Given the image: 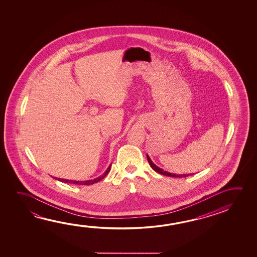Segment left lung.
Instances as JSON below:
<instances>
[{"mask_svg": "<svg viewBox=\"0 0 257 257\" xmlns=\"http://www.w3.org/2000/svg\"><path fill=\"white\" fill-rule=\"evenodd\" d=\"M147 160H148V162L150 163V165L151 167L153 168L154 171L158 172V173H160V174H162V175L164 176H169V177H175V178H181V177H188L189 175H191V174H182V175H180V174H174V173H170V172H168L166 171H163L162 169L161 168H159V167L156 166L153 162H152V160L150 159L149 157L148 154H147Z\"/></svg>", "mask_w": 257, "mask_h": 257, "instance_id": "8db88e82", "label": "left lung"}]
</instances>
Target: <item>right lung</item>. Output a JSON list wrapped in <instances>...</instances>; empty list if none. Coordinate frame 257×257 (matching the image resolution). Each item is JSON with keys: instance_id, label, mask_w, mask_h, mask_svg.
I'll return each instance as SVG.
<instances>
[{"instance_id": "right-lung-1", "label": "right lung", "mask_w": 257, "mask_h": 257, "mask_svg": "<svg viewBox=\"0 0 257 257\" xmlns=\"http://www.w3.org/2000/svg\"><path fill=\"white\" fill-rule=\"evenodd\" d=\"M110 169H111V165L107 168V170H106V171H104L103 175L100 176V177L96 178V179H94V180H86V181L65 180V179H59V178H55V177L54 179L59 180V181H61V182H66V183H72V184L77 185H92L94 184V183H96V182H98V181H100L101 180H103L104 177L108 174V172L110 171Z\"/></svg>"}]
</instances>
